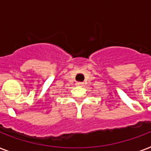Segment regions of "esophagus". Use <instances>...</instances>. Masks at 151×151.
Returning a JSON list of instances; mask_svg holds the SVG:
<instances>
[{
    "instance_id": "obj_1",
    "label": "esophagus",
    "mask_w": 151,
    "mask_h": 151,
    "mask_svg": "<svg viewBox=\"0 0 151 151\" xmlns=\"http://www.w3.org/2000/svg\"><path fill=\"white\" fill-rule=\"evenodd\" d=\"M76 85H78V86H81L83 85V82H81V81H78V82L76 83Z\"/></svg>"
}]
</instances>
